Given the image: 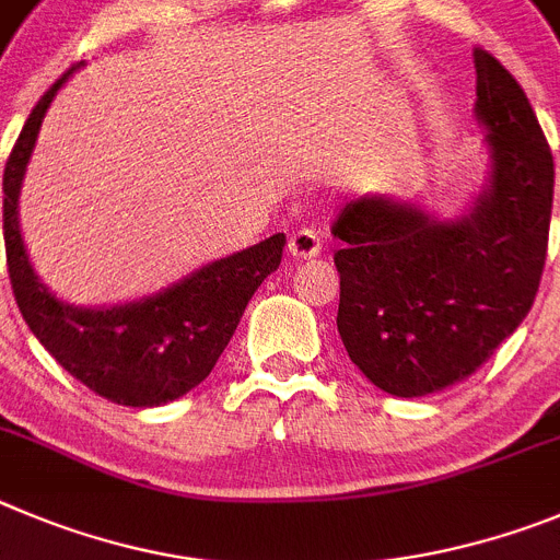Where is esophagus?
<instances>
[{
  "mask_svg": "<svg viewBox=\"0 0 560 560\" xmlns=\"http://www.w3.org/2000/svg\"><path fill=\"white\" fill-rule=\"evenodd\" d=\"M287 250H290L292 259H315L320 254V236L312 229L295 231L287 243Z\"/></svg>",
  "mask_w": 560,
  "mask_h": 560,
  "instance_id": "34e87169",
  "label": "esophagus"
}]
</instances>
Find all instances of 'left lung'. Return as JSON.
<instances>
[{
  "label": "left lung",
  "mask_w": 560,
  "mask_h": 560,
  "mask_svg": "<svg viewBox=\"0 0 560 560\" xmlns=\"http://www.w3.org/2000/svg\"><path fill=\"white\" fill-rule=\"evenodd\" d=\"M475 117L488 175L455 218L416 200L365 195L331 234L337 331L380 390L418 399L471 376L530 312L552 214L550 144L513 74L475 49Z\"/></svg>",
  "instance_id": "1"
}]
</instances>
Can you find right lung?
Returning <instances> with one entry per match:
<instances>
[{"instance_id": "right-lung-1", "label": "right lung", "mask_w": 560, "mask_h": 560, "mask_svg": "<svg viewBox=\"0 0 560 560\" xmlns=\"http://www.w3.org/2000/svg\"><path fill=\"white\" fill-rule=\"evenodd\" d=\"M72 67L35 105L4 167V250L13 295L44 349L103 399L161 407L198 387L229 346L245 306L281 265L284 234L214 259L144 299L110 306L60 301L35 273L19 229L24 175L47 108Z\"/></svg>"}]
</instances>
